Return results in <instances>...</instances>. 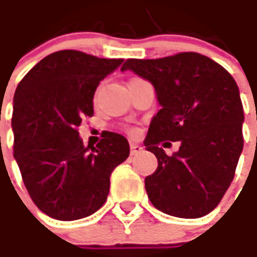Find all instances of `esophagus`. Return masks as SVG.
Listing matches in <instances>:
<instances>
[{"mask_svg":"<svg viewBox=\"0 0 257 257\" xmlns=\"http://www.w3.org/2000/svg\"><path fill=\"white\" fill-rule=\"evenodd\" d=\"M143 149L144 148L141 147V145H138V144H132V145H130V154L137 155V154H140Z\"/></svg>","mask_w":257,"mask_h":257,"instance_id":"obj_1","label":"esophagus"}]
</instances>
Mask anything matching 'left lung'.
<instances>
[{
    "mask_svg": "<svg viewBox=\"0 0 257 257\" xmlns=\"http://www.w3.org/2000/svg\"><path fill=\"white\" fill-rule=\"evenodd\" d=\"M132 70L154 85L159 112L144 141L158 159L145 178L149 201L158 210L198 219L217 206L235 174L243 148V109L235 80L224 67L196 52L161 59H127ZM180 141L167 157L159 144Z\"/></svg>",
    "mask_w": 257,
    "mask_h": 257,
    "instance_id": "8db88e82",
    "label": "left lung"
}]
</instances>
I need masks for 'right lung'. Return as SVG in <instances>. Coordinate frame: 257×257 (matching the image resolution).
Wrapping results in <instances>:
<instances>
[{"mask_svg": "<svg viewBox=\"0 0 257 257\" xmlns=\"http://www.w3.org/2000/svg\"><path fill=\"white\" fill-rule=\"evenodd\" d=\"M123 59L65 50L45 56L23 77L14 96V156L33 202L62 221L87 217L102 206L110 174L130 155L121 134L103 132L90 149L77 127L94 114L99 81Z\"/></svg>", "mask_w": 257, "mask_h": 257, "instance_id": "obj_1", "label": "right lung"}]
</instances>
